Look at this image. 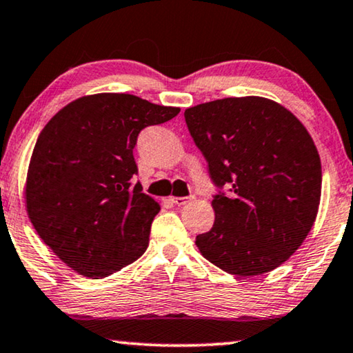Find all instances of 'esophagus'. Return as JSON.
<instances>
[{"label": "esophagus", "instance_id": "obj_1", "mask_svg": "<svg viewBox=\"0 0 353 353\" xmlns=\"http://www.w3.org/2000/svg\"><path fill=\"white\" fill-rule=\"evenodd\" d=\"M192 196L191 197H170V202L175 203V205H186V203H189L192 201Z\"/></svg>", "mask_w": 353, "mask_h": 353}]
</instances>
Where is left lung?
<instances>
[{
    "instance_id": "1",
    "label": "left lung",
    "mask_w": 353,
    "mask_h": 353,
    "mask_svg": "<svg viewBox=\"0 0 353 353\" xmlns=\"http://www.w3.org/2000/svg\"><path fill=\"white\" fill-rule=\"evenodd\" d=\"M189 134L219 188L214 223L199 234L202 256L252 277L279 268L303 245L319 213L321 164L298 117L264 97H229L185 111Z\"/></svg>"
}]
</instances>
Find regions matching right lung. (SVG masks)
<instances>
[{
    "mask_svg": "<svg viewBox=\"0 0 353 353\" xmlns=\"http://www.w3.org/2000/svg\"><path fill=\"white\" fill-rule=\"evenodd\" d=\"M180 113L130 94L84 95L37 140L25 205L43 242L81 275L103 279L137 261L161 207L134 183L137 137Z\"/></svg>",
    "mask_w": 353,
    "mask_h": 353,
    "instance_id": "obj_1",
    "label": "right lung"
}]
</instances>
